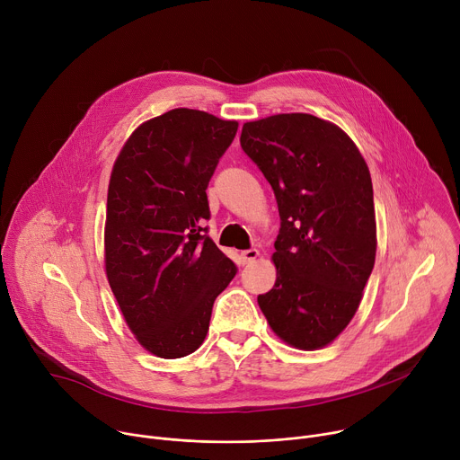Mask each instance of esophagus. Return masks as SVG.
<instances>
[{
	"instance_id": "esophagus-1",
	"label": "esophagus",
	"mask_w": 460,
	"mask_h": 460,
	"mask_svg": "<svg viewBox=\"0 0 460 460\" xmlns=\"http://www.w3.org/2000/svg\"><path fill=\"white\" fill-rule=\"evenodd\" d=\"M240 256L243 260V264H251V261H254L260 256V252H258V249H247V251H242Z\"/></svg>"
}]
</instances>
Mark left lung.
I'll return each mask as SVG.
<instances>
[{
	"instance_id": "obj_1",
	"label": "left lung",
	"mask_w": 460,
	"mask_h": 460,
	"mask_svg": "<svg viewBox=\"0 0 460 460\" xmlns=\"http://www.w3.org/2000/svg\"><path fill=\"white\" fill-rule=\"evenodd\" d=\"M240 144L271 183L280 213L277 280L258 305L288 346H330L355 316L375 266L367 164L339 125L305 112L247 121Z\"/></svg>"
}]
</instances>
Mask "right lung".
Listing matches in <instances>:
<instances>
[{"label":"right lung","mask_w":460,"mask_h":460,"mask_svg":"<svg viewBox=\"0 0 460 460\" xmlns=\"http://www.w3.org/2000/svg\"><path fill=\"white\" fill-rule=\"evenodd\" d=\"M236 128L204 111H167L133 130L111 171L105 275L130 333L160 358L202 346L215 298L236 275L202 234L206 189Z\"/></svg>","instance_id":"right-lung-1"}]
</instances>
